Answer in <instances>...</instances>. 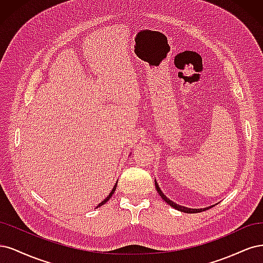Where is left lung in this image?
I'll return each mask as SVG.
<instances>
[{
  "instance_id": "left-lung-1",
  "label": "left lung",
  "mask_w": 263,
  "mask_h": 263,
  "mask_svg": "<svg viewBox=\"0 0 263 263\" xmlns=\"http://www.w3.org/2000/svg\"><path fill=\"white\" fill-rule=\"evenodd\" d=\"M155 187H156V190H157V192L159 193V196L162 197L163 199H164V201L165 202H167L169 205L171 206H173L174 209H176V210H178V211H181V212H184V213H199V212H202V211H205V210H208V209H210V208H205V209H189V208H185V206H181V205H178V204H176V203H174L173 201H171L169 200L165 194L162 192V190H160V188L158 187V184H157V182L155 181Z\"/></svg>"
}]
</instances>
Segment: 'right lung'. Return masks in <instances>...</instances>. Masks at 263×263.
Here are the masks:
<instances>
[{"instance_id": "right-lung-1", "label": "right lung", "mask_w": 263, "mask_h": 263, "mask_svg": "<svg viewBox=\"0 0 263 263\" xmlns=\"http://www.w3.org/2000/svg\"><path fill=\"white\" fill-rule=\"evenodd\" d=\"M116 188H117V184H115V187H114V189L111 190V192L109 193V196H108V197H107V198H106V199H105L103 202H100L99 204H98V206H101V205L104 204V203H106V202H107V201H108L110 198H111V196H112V194H114V193H115V191H116ZM98 206H97V208H98Z\"/></svg>"}]
</instances>
